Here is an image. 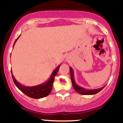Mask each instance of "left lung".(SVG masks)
Wrapping results in <instances>:
<instances>
[{"instance_id": "1", "label": "left lung", "mask_w": 123, "mask_h": 123, "mask_svg": "<svg viewBox=\"0 0 123 123\" xmlns=\"http://www.w3.org/2000/svg\"><path fill=\"white\" fill-rule=\"evenodd\" d=\"M70 76H71V80H72V86H73V88H74V90L77 92L78 93H79L81 95H95V94L99 92H100L103 88L105 87H103L101 88H99V89H92V90H89V89H86L82 87H80V86L76 83V82L74 81V73H73V70L72 69V67H70Z\"/></svg>"}]
</instances>
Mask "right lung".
<instances>
[{"label": "right lung", "mask_w": 123, "mask_h": 123, "mask_svg": "<svg viewBox=\"0 0 123 123\" xmlns=\"http://www.w3.org/2000/svg\"><path fill=\"white\" fill-rule=\"evenodd\" d=\"M20 37L19 36V37L16 39V40L15 41L13 45H14L15 43L18 39V38ZM61 66V64L58 66V67H56V69L53 72L51 73V76H50V78L48 80L47 82H44L41 84L37 85V86H32V87H28V86H25L24 85L21 84L19 83L16 79H15L14 76H13L12 73V71L11 70V75H12V80H13L14 82L15 85L22 92L24 93V94L27 95V96H29L30 98H34V99H39V98H44L45 96H48L49 94L51 92V90H52L53 84L54 80H55V76L56 75L57 73H58V70L59 69V67Z\"/></svg>", "instance_id": "right-lung-1"}]
</instances>
